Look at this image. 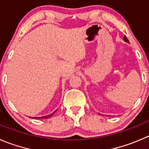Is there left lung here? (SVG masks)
I'll use <instances>...</instances> for the list:
<instances>
[{
	"label": "left lung",
	"instance_id": "8db88e82",
	"mask_svg": "<svg viewBox=\"0 0 149 149\" xmlns=\"http://www.w3.org/2000/svg\"><path fill=\"white\" fill-rule=\"evenodd\" d=\"M124 42H127V43H130V42H129L128 39H127V36H124Z\"/></svg>",
	"mask_w": 149,
	"mask_h": 149
}]
</instances>
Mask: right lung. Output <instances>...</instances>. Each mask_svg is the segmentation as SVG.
Listing matches in <instances>:
<instances>
[{
	"instance_id": "right-lung-1",
	"label": "right lung",
	"mask_w": 149,
	"mask_h": 149,
	"mask_svg": "<svg viewBox=\"0 0 149 149\" xmlns=\"http://www.w3.org/2000/svg\"><path fill=\"white\" fill-rule=\"evenodd\" d=\"M56 111H54V112H53V113H51V114H49V115H47V116H41V117H30V118H38V119H43V118H50L51 116H53V115H54V113H56Z\"/></svg>"
}]
</instances>
